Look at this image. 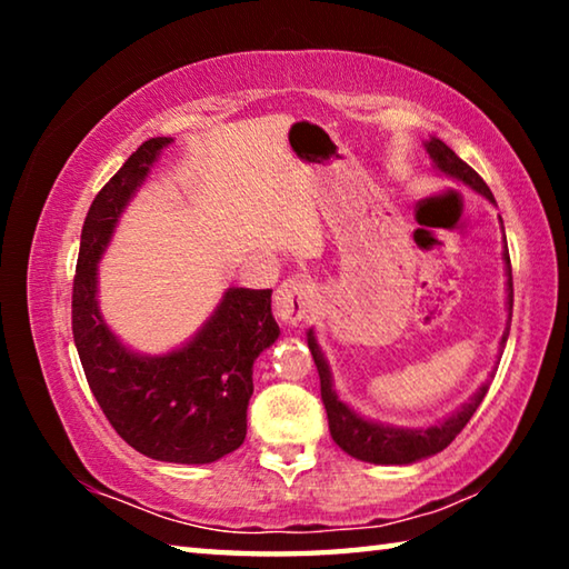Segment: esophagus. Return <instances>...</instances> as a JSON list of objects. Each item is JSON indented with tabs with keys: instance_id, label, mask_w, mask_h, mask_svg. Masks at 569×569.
<instances>
[{
	"instance_id": "1",
	"label": "esophagus",
	"mask_w": 569,
	"mask_h": 569,
	"mask_svg": "<svg viewBox=\"0 0 569 569\" xmlns=\"http://www.w3.org/2000/svg\"><path fill=\"white\" fill-rule=\"evenodd\" d=\"M316 303V288L303 281V278H291L278 286L273 296V311L278 321L286 326H298L303 319H308L311 308Z\"/></svg>"
}]
</instances>
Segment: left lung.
<instances>
[{"instance_id": "8db88e82", "label": "left lung", "mask_w": 569, "mask_h": 569, "mask_svg": "<svg viewBox=\"0 0 569 569\" xmlns=\"http://www.w3.org/2000/svg\"><path fill=\"white\" fill-rule=\"evenodd\" d=\"M427 152L429 158L435 160L439 172H445L447 178L465 182V186H469L471 190H477L479 196H485L489 203H495L492 190H489L487 182L479 178V172L471 170L467 162L447 146V142H441L439 138H431L427 140ZM505 268H507L509 319H507V329L502 333V341H499V351H502L507 343L509 323H512V303H515L512 263H509L507 240H505ZM308 349H311L316 369H319L321 399L326 407V417H329V429H331L333 441L346 451V455H351L361 461H371V465H413V461L419 459L439 455L441 449H447L451 441L457 439L459 431L467 427V421L475 417L477 407L481 403V399L487 397V389H489V383H481L475 397H471L467 403H461L451 417H447L445 421L431 423V427H421V429L389 427V423L363 419L361 413H356L351 407H346V403L339 399V393L333 389L329 361H326L321 346L316 343L313 329L308 331Z\"/></svg>"}]
</instances>
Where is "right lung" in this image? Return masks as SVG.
I'll return each instance as SVG.
<instances>
[{
    "mask_svg": "<svg viewBox=\"0 0 569 569\" xmlns=\"http://www.w3.org/2000/svg\"><path fill=\"white\" fill-rule=\"evenodd\" d=\"M170 138H150L94 196L72 283V336L84 377L112 429L140 455L210 465L246 439L253 361L278 339L271 288H228L192 339L162 356L122 346L102 321L98 263L134 190Z\"/></svg>",
    "mask_w": 569,
    "mask_h": 569,
    "instance_id": "right-lung-1",
    "label": "right lung"
}]
</instances>
